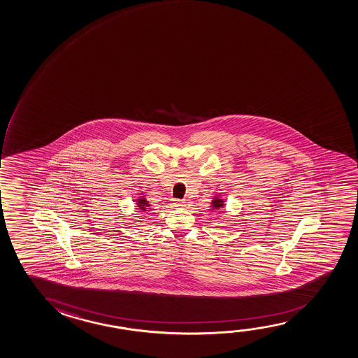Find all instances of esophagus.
<instances>
[{"instance_id": "34e87169", "label": "esophagus", "mask_w": 358, "mask_h": 358, "mask_svg": "<svg viewBox=\"0 0 358 358\" xmlns=\"http://www.w3.org/2000/svg\"><path fill=\"white\" fill-rule=\"evenodd\" d=\"M172 204H173V207H185V202H183L182 199H173V201H172Z\"/></svg>"}]
</instances>
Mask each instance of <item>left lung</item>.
Wrapping results in <instances>:
<instances>
[{"label": "left lung", "mask_w": 358, "mask_h": 358, "mask_svg": "<svg viewBox=\"0 0 358 358\" xmlns=\"http://www.w3.org/2000/svg\"><path fill=\"white\" fill-rule=\"evenodd\" d=\"M220 207H223V201H222V199H219V198H214L212 209H219Z\"/></svg>", "instance_id": "1"}]
</instances>
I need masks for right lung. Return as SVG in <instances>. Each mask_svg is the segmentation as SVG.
Wrapping results in <instances>:
<instances>
[{"label": "right lung", "instance_id": "1", "mask_svg": "<svg viewBox=\"0 0 358 358\" xmlns=\"http://www.w3.org/2000/svg\"><path fill=\"white\" fill-rule=\"evenodd\" d=\"M138 203H139L140 209H143V210H146V207H149V203L146 202L144 198H141V199H139V201H138Z\"/></svg>", "mask_w": 358, "mask_h": 358}]
</instances>
